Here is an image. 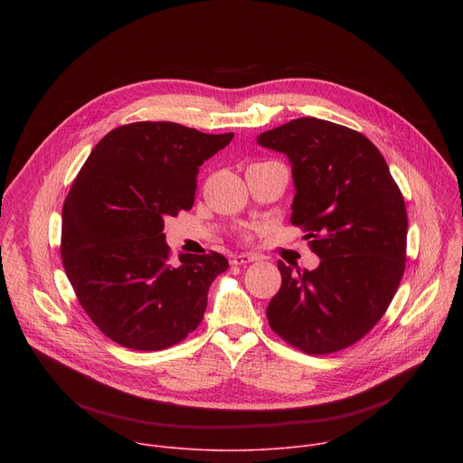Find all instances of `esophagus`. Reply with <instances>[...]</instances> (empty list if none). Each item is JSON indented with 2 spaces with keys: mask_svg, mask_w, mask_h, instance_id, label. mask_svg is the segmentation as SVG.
I'll return each instance as SVG.
<instances>
[{
  "mask_svg": "<svg viewBox=\"0 0 463 463\" xmlns=\"http://www.w3.org/2000/svg\"><path fill=\"white\" fill-rule=\"evenodd\" d=\"M258 256L256 254H249V252H241V254H232L231 256V263H234V266H243V263H250V261H256Z\"/></svg>",
  "mask_w": 463,
  "mask_h": 463,
  "instance_id": "obj_1",
  "label": "esophagus"
}]
</instances>
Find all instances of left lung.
<instances>
[{
  "label": "left lung",
  "mask_w": 463,
  "mask_h": 463,
  "mask_svg": "<svg viewBox=\"0 0 463 463\" xmlns=\"http://www.w3.org/2000/svg\"><path fill=\"white\" fill-rule=\"evenodd\" d=\"M291 165V223L307 231L318 268L279 261L282 286L268 320L284 341L320 355L377 324L405 271L407 209L381 152L359 131L302 117L256 137Z\"/></svg>",
  "instance_id": "left-lung-1"
}]
</instances>
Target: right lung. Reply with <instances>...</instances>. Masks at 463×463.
Wrapping results in <instances>:
<instances>
[{
  "instance_id": "right-lung-1",
  "label": "right lung",
  "mask_w": 463,
  "mask_h": 463,
  "mask_svg": "<svg viewBox=\"0 0 463 463\" xmlns=\"http://www.w3.org/2000/svg\"><path fill=\"white\" fill-rule=\"evenodd\" d=\"M234 134L175 122L111 129L91 150L65 197L61 260L82 307L111 341L165 350L200 326L220 252L179 254L172 266L165 218L194 205L200 166Z\"/></svg>"
}]
</instances>
